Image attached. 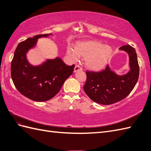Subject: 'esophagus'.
Returning <instances> with one entry per match:
<instances>
[{
  "label": "esophagus",
  "instance_id": "1",
  "mask_svg": "<svg viewBox=\"0 0 151 151\" xmlns=\"http://www.w3.org/2000/svg\"><path fill=\"white\" fill-rule=\"evenodd\" d=\"M83 70V68L81 67L79 65H76L74 68V72H76L79 70Z\"/></svg>",
  "mask_w": 151,
  "mask_h": 151
}]
</instances>
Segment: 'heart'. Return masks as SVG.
Here are the masks:
<instances>
[{
    "label": "heart",
    "instance_id": "1",
    "mask_svg": "<svg viewBox=\"0 0 151 151\" xmlns=\"http://www.w3.org/2000/svg\"><path fill=\"white\" fill-rule=\"evenodd\" d=\"M68 52L75 59L81 57L85 59L86 67L92 70L103 69L111 58L112 48L97 40L80 42L76 44L74 50L68 49Z\"/></svg>",
    "mask_w": 151,
    "mask_h": 151
}]
</instances>
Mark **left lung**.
Returning a JSON list of instances; mask_svg holds the SVG:
<instances>
[{"label": "left lung", "mask_w": 151, "mask_h": 151, "mask_svg": "<svg viewBox=\"0 0 151 151\" xmlns=\"http://www.w3.org/2000/svg\"><path fill=\"white\" fill-rule=\"evenodd\" d=\"M129 58L130 70L126 74L120 76L108 65L101 72L86 71V81L84 85L85 93L97 103L109 105L122 101L131 93L139 78L137 54L129 45L120 47Z\"/></svg>", "instance_id": "obj_1"}]
</instances>
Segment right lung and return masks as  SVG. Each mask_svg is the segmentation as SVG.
Instances as JSON below:
<instances>
[{
	"mask_svg": "<svg viewBox=\"0 0 151 151\" xmlns=\"http://www.w3.org/2000/svg\"><path fill=\"white\" fill-rule=\"evenodd\" d=\"M50 35H36L18 43L12 61L11 75L14 86L20 93L35 101H46L54 97L75 67L67 65L58 57L37 66L29 63L28 51L35 47L38 38Z\"/></svg>",
	"mask_w": 151,
	"mask_h": 151,
	"instance_id": "right-lung-1",
	"label": "right lung"
}]
</instances>
